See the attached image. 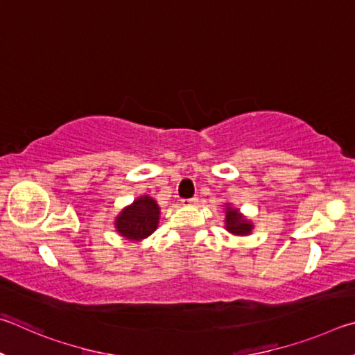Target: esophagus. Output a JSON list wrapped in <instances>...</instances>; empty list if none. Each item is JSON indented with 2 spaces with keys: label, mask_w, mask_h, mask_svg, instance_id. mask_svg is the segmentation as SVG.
<instances>
[{
  "label": "esophagus",
  "mask_w": 355,
  "mask_h": 355,
  "mask_svg": "<svg viewBox=\"0 0 355 355\" xmlns=\"http://www.w3.org/2000/svg\"><path fill=\"white\" fill-rule=\"evenodd\" d=\"M182 204H189V206H196L198 204V198H190V200H184Z\"/></svg>",
  "instance_id": "1"
}]
</instances>
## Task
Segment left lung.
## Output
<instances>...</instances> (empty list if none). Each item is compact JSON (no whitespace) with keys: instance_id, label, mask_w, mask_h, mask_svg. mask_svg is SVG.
Returning a JSON list of instances; mask_svg holds the SVG:
<instances>
[{"instance_id":"left-lung-1","label":"left lung","mask_w":355,"mask_h":355,"mask_svg":"<svg viewBox=\"0 0 355 355\" xmlns=\"http://www.w3.org/2000/svg\"><path fill=\"white\" fill-rule=\"evenodd\" d=\"M225 229L237 237H248L252 234L254 223L246 215L240 212V209L234 207L231 202H225Z\"/></svg>"}]
</instances>
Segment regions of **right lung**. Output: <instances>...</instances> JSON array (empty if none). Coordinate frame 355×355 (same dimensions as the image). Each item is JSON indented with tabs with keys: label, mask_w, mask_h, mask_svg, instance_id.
I'll return each mask as SVG.
<instances>
[{
	"label": "right lung",
	"mask_w": 355,
	"mask_h": 355,
	"mask_svg": "<svg viewBox=\"0 0 355 355\" xmlns=\"http://www.w3.org/2000/svg\"><path fill=\"white\" fill-rule=\"evenodd\" d=\"M160 207L149 195H141L115 216V231L129 241L148 239L159 226Z\"/></svg>",
	"instance_id": "add662e5"
}]
</instances>
